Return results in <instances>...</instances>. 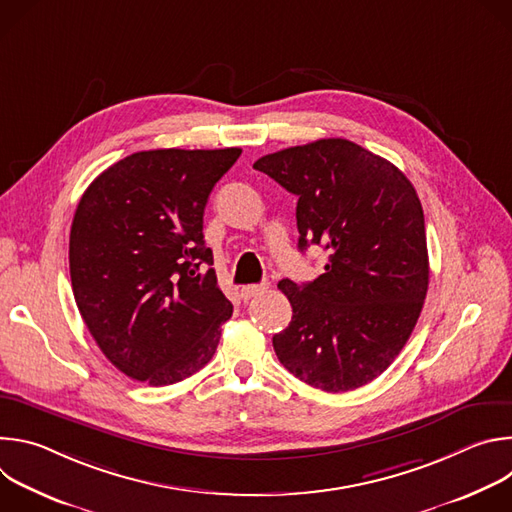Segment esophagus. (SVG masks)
Masks as SVG:
<instances>
[{
  "label": "esophagus",
  "instance_id": "34e87169",
  "mask_svg": "<svg viewBox=\"0 0 512 512\" xmlns=\"http://www.w3.org/2000/svg\"><path fill=\"white\" fill-rule=\"evenodd\" d=\"M263 291H265V285H255V283L243 285V287H241V298H243L245 302H249V300L257 298L259 294H263Z\"/></svg>",
  "mask_w": 512,
  "mask_h": 512
}]
</instances>
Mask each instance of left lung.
<instances>
[{
    "mask_svg": "<svg viewBox=\"0 0 512 512\" xmlns=\"http://www.w3.org/2000/svg\"><path fill=\"white\" fill-rule=\"evenodd\" d=\"M298 196V249L330 251L310 283L281 279L294 316L273 336L283 367L326 393L377 379L409 340L429 283L423 208L407 176L330 137L253 164Z\"/></svg>",
    "mask_w": 512,
    "mask_h": 512,
    "instance_id": "obj_1",
    "label": "left lung"
}]
</instances>
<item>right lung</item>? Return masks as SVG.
I'll use <instances>...</instances> for the list:
<instances>
[{"instance_id":"1","label":"right lung","mask_w":512,"mask_h":512,"mask_svg":"<svg viewBox=\"0 0 512 512\" xmlns=\"http://www.w3.org/2000/svg\"><path fill=\"white\" fill-rule=\"evenodd\" d=\"M239 148L131 154L85 190L68 263L79 312L111 364L152 387L212 358L233 304L204 245L208 194Z\"/></svg>"}]
</instances>
